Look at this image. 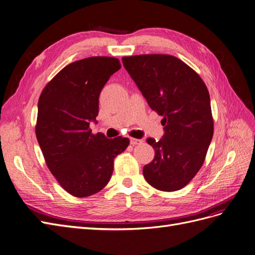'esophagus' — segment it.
<instances>
[{
	"mask_svg": "<svg viewBox=\"0 0 255 255\" xmlns=\"http://www.w3.org/2000/svg\"><path fill=\"white\" fill-rule=\"evenodd\" d=\"M129 142H130V144L136 145V144H141L143 142V140L142 139H137V138H130Z\"/></svg>",
	"mask_w": 255,
	"mask_h": 255,
	"instance_id": "34e87169",
	"label": "esophagus"
}]
</instances>
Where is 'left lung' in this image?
Instances as JSON below:
<instances>
[{
	"label": "left lung",
	"instance_id": "8db88e82",
	"mask_svg": "<svg viewBox=\"0 0 255 255\" xmlns=\"http://www.w3.org/2000/svg\"><path fill=\"white\" fill-rule=\"evenodd\" d=\"M122 63L149 106L164 117L163 138L146 139L155 156L142 169L144 179L158 190H179L202 167L213 138L206 85L195 70L172 55L126 56Z\"/></svg>",
	"mask_w": 255,
	"mask_h": 255
}]
</instances>
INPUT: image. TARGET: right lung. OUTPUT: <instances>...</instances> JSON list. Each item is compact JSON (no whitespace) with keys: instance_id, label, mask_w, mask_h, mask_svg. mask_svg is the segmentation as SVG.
Returning <instances> with one entry per match:
<instances>
[{"instance_id":"add662e5","label":"right lung","mask_w":255,"mask_h":255,"mask_svg":"<svg viewBox=\"0 0 255 255\" xmlns=\"http://www.w3.org/2000/svg\"><path fill=\"white\" fill-rule=\"evenodd\" d=\"M118 58L94 56L66 66L47 84L38 101L36 137L51 173L69 194L84 198L102 190L114 170V159L128 138L109 139L92 134L99 96Z\"/></svg>"}]
</instances>
